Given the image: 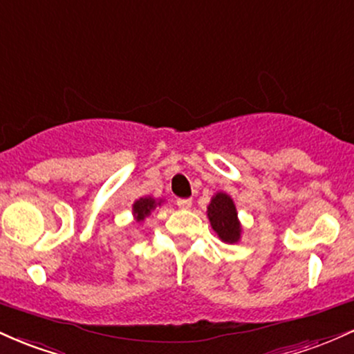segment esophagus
Masks as SVG:
<instances>
[{
	"label": "esophagus",
	"mask_w": 354,
	"mask_h": 354,
	"mask_svg": "<svg viewBox=\"0 0 354 354\" xmlns=\"http://www.w3.org/2000/svg\"><path fill=\"white\" fill-rule=\"evenodd\" d=\"M176 205L180 206L181 209H189L191 205H193V201H191L189 198H180V200H176Z\"/></svg>",
	"instance_id": "obj_1"
}]
</instances>
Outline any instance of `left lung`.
Masks as SVG:
<instances>
[{"label":"left lung","instance_id":"obj_1","mask_svg":"<svg viewBox=\"0 0 354 354\" xmlns=\"http://www.w3.org/2000/svg\"><path fill=\"white\" fill-rule=\"evenodd\" d=\"M208 219L211 228L218 234V238L225 243H238L241 238V225L238 219V211L230 194L219 193L211 198L208 205Z\"/></svg>","mask_w":354,"mask_h":354}]
</instances>
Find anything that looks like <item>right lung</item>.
I'll return each instance as SVG.
<instances>
[{
    "label": "right lung",
    "instance_id": "obj_1",
    "mask_svg": "<svg viewBox=\"0 0 354 354\" xmlns=\"http://www.w3.org/2000/svg\"><path fill=\"white\" fill-rule=\"evenodd\" d=\"M158 205H161V200L156 201L151 196H146V198H140V200L135 201L133 205V214H135V219L138 223L145 221L146 216L151 214V211L156 208Z\"/></svg>",
    "mask_w": 354,
    "mask_h": 354
}]
</instances>
